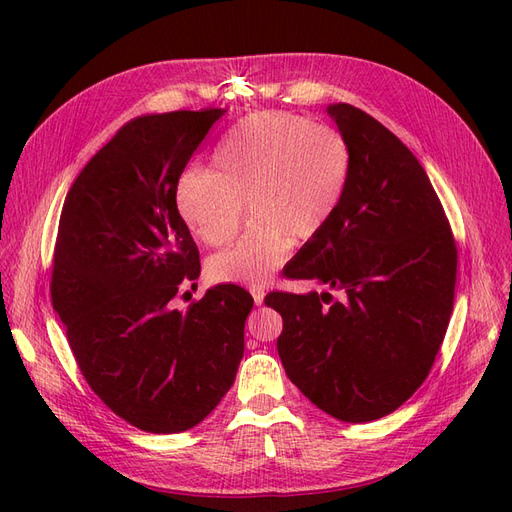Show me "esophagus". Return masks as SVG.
I'll return each mask as SVG.
<instances>
[{"instance_id": "esophagus-1", "label": "esophagus", "mask_w": 512, "mask_h": 512, "mask_svg": "<svg viewBox=\"0 0 512 512\" xmlns=\"http://www.w3.org/2000/svg\"><path fill=\"white\" fill-rule=\"evenodd\" d=\"M252 297H254L256 305H262V303H265V290H262V288H252Z\"/></svg>"}]
</instances>
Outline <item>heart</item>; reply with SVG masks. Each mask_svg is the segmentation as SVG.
Returning a JSON list of instances; mask_svg holds the SVG:
<instances>
[{
	"mask_svg": "<svg viewBox=\"0 0 512 512\" xmlns=\"http://www.w3.org/2000/svg\"><path fill=\"white\" fill-rule=\"evenodd\" d=\"M213 170L190 168L175 200L192 235L226 243L239 228L243 200L256 226L207 260L213 282L265 286L292 243L316 239L342 209L352 181L346 138L312 119L265 111L230 128L213 151Z\"/></svg>",
	"mask_w": 512,
	"mask_h": 512,
	"instance_id": "heart-1",
	"label": "heart"
}]
</instances>
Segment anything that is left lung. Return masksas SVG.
<instances>
[{
	"label": "left lung",
	"instance_id": "1",
	"mask_svg": "<svg viewBox=\"0 0 512 512\" xmlns=\"http://www.w3.org/2000/svg\"><path fill=\"white\" fill-rule=\"evenodd\" d=\"M352 149L342 209L303 245L290 280L331 292H271L286 376L314 406L346 423L397 410L436 361L451 320L457 247L440 198L414 153L352 104H329Z\"/></svg>",
	"mask_w": 512,
	"mask_h": 512
}]
</instances>
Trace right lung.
<instances>
[{
    "mask_svg": "<svg viewBox=\"0 0 512 512\" xmlns=\"http://www.w3.org/2000/svg\"><path fill=\"white\" fill-rule=\"evenodd\" d=\"M226 108L143 115L87 162L66 196L51 299L81 374L123 421L149 433L198 425L235 382L254 299L198 280V247L177 209L185 164Z\"/></svg>",
    "mask_w": 512,
    "mask_h": 512,
    "instance_id": "right-lung-1",
    "label": "right lung"
}]
</instances>
